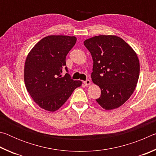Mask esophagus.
<instances>
[{"label":"esophagus","instance_id":"1","mask_svg":"<svg viewBox=\"0 0 156 156\" xmlns=\"http://www.w3.org/2000/svg\"><path fill=\"white\" fill-rule=\"evenodd\" d=\"M84 84H85L86 86L89 85V84H91V80H89V79H87V80H86L85 81H84Z\"/></svg>","mask_w":156,"mask_h":156}]
</instances>
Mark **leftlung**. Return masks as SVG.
Returning a JSON list of instances; mask_svg holds the SVG:
<instances>
[{
	"mask_svg": "<svg viewBox=\"0 0 156 156\" xmlns=\"http://www.w3.org/2000/svg\"><path fill=\"white\" fill-rule=\"evenodd\" d=\"M84 45L94 61L91 79L101 89L96 101L106 110L122 105L133 93L140 74L136 53L120 37L100 35L87 39Z\"/></svg>",
	"mask_w": 156,
	"mask_h": 156,
	"instance_id": "obj_1",
	"label": "left lung"
}]
</instances>
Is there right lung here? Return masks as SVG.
Returning <instances> with one entry per match:
<instances>
[{"mask_svg": "<svg viewBox=\"0 0 156 156\" xmlns=\"http://www.w3.org/2000/svg\"><path fill=\"white\" fill-rule=\"evenodd\" d=\"M76 43L75 36H48L34 46L26 58L24 80L34 101L44 110L55 112L65 103L80 80L68 73L62 76L66 56Z\"/></svg>", "mask_w": 156, "mask_h": 156, "instance_id": "add662e5", "label": "right lung"}]
</instances>
